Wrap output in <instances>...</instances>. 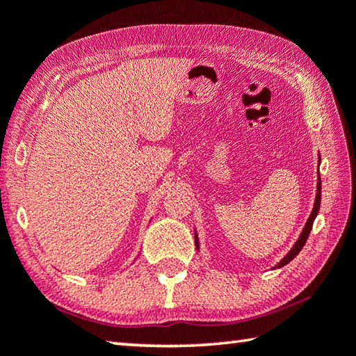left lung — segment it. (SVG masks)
Returning <instances> with one entry per match:
<instances>
[{
  "label": "left lung",
  "instance_id": "obj_1",
  "mask_svg": "<svg viewBox=\"0 0 356 356\" xmlns=\"http://www.w3.org/2000/svg\"><path fill=\"white\" fill-rule=\"evenodd\" d=\"M319 207H321V177H319V180H318V195H316V202H314V207H313V211H312V215H309V218H308L305 227H303V230H302V235H300L299 240H297V243L294 244V248L289 250V254H288L285 258H283V260H282L279 264H277L275 268L285 266V264H288L291 260H294V257H296L297 254H299V252L303 249V245H305V243H307V240H308V236H309V232H312L314 219H316V216H318ZM196 245H199V244H197V236H196Z\"/></svg>",
  "mask_w": 356,
  "mask_h": 356
}]
</instances>
